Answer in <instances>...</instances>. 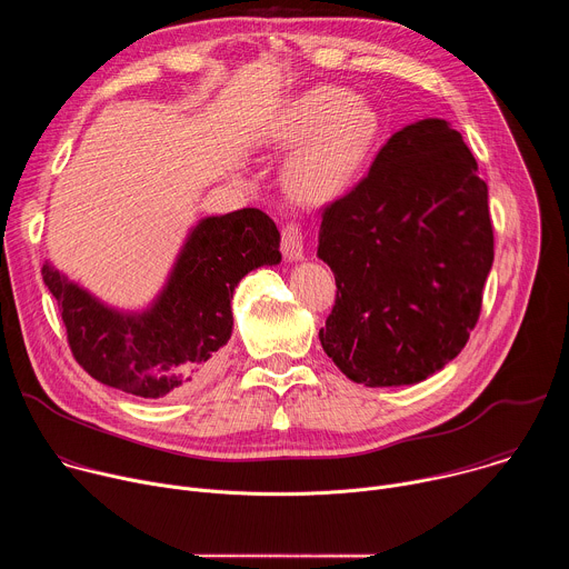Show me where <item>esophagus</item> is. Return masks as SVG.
<instances>
[{
  "label": "esophagus",
  "mask_w": 569,
  "mask_h": 569,
  "mask_svg": "<svg viewBox=\"0 0 569 569\" xmlns=\"http://www.w3.org/2000/svg\"><path fill=\"white\" fill-rule=\"evenodd\" d=\"M303 242H306V236H303L299 224L290 222V224L283 227V231H281V252H283L286 261H290V263L303 261V257H306Z\"/></svg>",
  "instance_id": "1"
}]
</instances>
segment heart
Listing matches in <instances>:
<instances>
[{"label":"heart","mask_w":569,"mask_h":569,"mask_svg":"<svg viewBox=\"0 0 569 569\" xmlns=\"http://www.w3.org/2000/svg\"><path fill=\"white\" fill-rule=\"evenodd\" d=\"M382 134V117L336 86H319L281 103L257 134V146L292 150L286 184L303 202L342 198L365 171Z\"/></svg>","instance_id":"obj_1"}]
</instances>
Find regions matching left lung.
Listing matches in <instances>:
<instances>
[{
	"mask_svg": "<svg viewBox=\"0 0 569 569\" xmlns=\"http://www.w3.org/2000/svg\"><path fill=\"white\" fill-rule=\"evenodd\" d=\"M317 257L336 274L319 342L365 387L417 385L459 356L493 266L489 187L446 119L405 126L327 207Z\"/></svg>",
	"mask_w": 569,
	"mask_h": 569,
	"instance_id": "8db88e82",
	"label": "left lung"
}]
</instances>
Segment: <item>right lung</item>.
<instances>
[{"label": "right lung", "mask_w": 569, "mask_h": 569, "mask_svg": "<svg viewBox=\"0 0 569 569\" xmlns=\"http://www.w3.org/2000/svg\"><path fill=\"white\" fill-rule=\"evenodd\" d=\"M279 229L259 209L200 218L187 233L164 286L141 308L106 303L42 266L73 358L92 378L141 398L198 387L220 362L233 331L231 299L240 279L279 266Z\"/></svg>", "instance_id": "add662e5"}]
</instances>
